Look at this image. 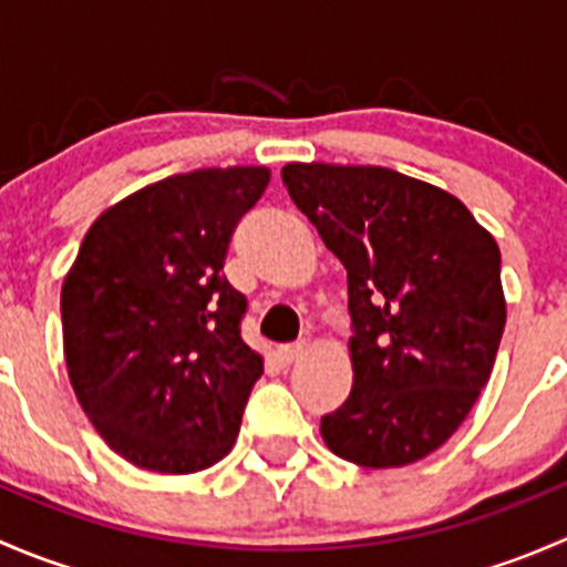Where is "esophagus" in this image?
Masks as SVG:
<instances>
[{
    "label": "esophagus",
    "instance_id": "esophagus-1",
    "mask_svg": "<svg viewBox=\"0 0 567 567\" xmlns=\"http://www.w3.org/2000/svg\"><path fill=\"white\" fill-rule=\"evenodd\" d=\"M305 357V342H293V346H279L277 348V359L282 364H293Z\"/></svg>",
    "mask_w": 567,
    "mask_h": 567
}]
</instances>
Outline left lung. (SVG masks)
<instances>
[{"mask_svg":"<svg viewBox=\"0 0 567 567\" xmlns=\"http://www.w3.org/2000/svg\"><path fill=\"white\" fill-rule=\"evenodd\" d=\"M282 183L348 271L353 390L320 436L368 468L425 458L491 379L499 247L461 199L394 169L288 164Z\"/></svg>","mask_w":567,"mask_h":567,"instance_id":"1","label":"left lung"}]
</instances>
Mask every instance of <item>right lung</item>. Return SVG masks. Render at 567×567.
<instances>
[{
  "label": "right lung",
  "mask_w": 567,
  "mask_h": 567,
  "mask_svg": "<svg viewBox=\"0 0 567 567\" xmlns=\"http://www.w3.org/2000/svg\"><path fill=\"white\" fill-rule=\"evenodd\" d=\"M266 167L164 177L99 216L62 285L73 392L134 466L192 474L225 458L262 359L244 342L247 296L225 277Z\"/></svg>",
  "instance_id": "right-lung-1"
}]
</instances>
